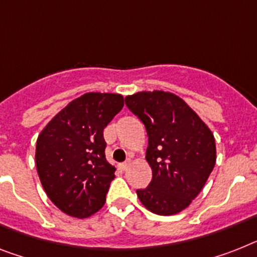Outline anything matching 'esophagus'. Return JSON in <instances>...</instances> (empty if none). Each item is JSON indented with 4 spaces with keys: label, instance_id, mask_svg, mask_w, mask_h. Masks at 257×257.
Listing matches in <instances>:
<instances>
[{
    "label": "esophagus",
    "instance_id": "1",
    "mask_svg": "<svg viewBox=\"0 0 257 257\" xmlns=\"http://www.w3.org/2000/svg\"><path fill=\"white\" fill-rule=\"evenodd\" d=\"M130 164H131L130 160H127V162H124V163H120L119 168L122 169V171H126V169L128 168V167H130Z\"/></svg>",
    "mask_w": 257,
    "mask_h": 257
}]
</instances>
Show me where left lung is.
<instances>
[{
    "label": "left lung",
    "instance_id": "8db88e82",
    "mask_svg": "<svg viewBox=\"0 0 257 257\" xmlns=\"http://www.w3.org/2000/svg\"><path fill=\"white\" fill-rule=\"evenodd\" d=\"M124 101L148 135L146 159L152 180L146 189L137 190L138 197L155 214L180 213L198 196L215 165L213 133L173 93L139 92Z\"/></svg>",
    "mask_w": 257,
    "mask_h": 257
}]
</instances>
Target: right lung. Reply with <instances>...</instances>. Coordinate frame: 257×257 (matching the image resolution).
Here are the masks:
<instances>
[{
    "label": "right lung",
    "mask_w": 257,
    "mask_h": 257,
    "mask_svg": "<svg viewBox=\"0 0 257 257\" xmlns=\"http://www.w3.org/2000/svg\"><path fill=\"white\" fill-rule=\"evenodd\" d=\"M123 107L115 93H85L39 134L35 162L48 198L63 213L86 218L106 201L115 168L105 158L103 128Z\"/></svg>",
    "instance_id": "obj_1"
}]
</instances>
